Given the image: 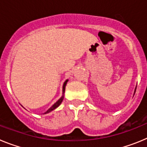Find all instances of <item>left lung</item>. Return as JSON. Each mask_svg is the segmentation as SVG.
Returning a JSON list of instances; mask_svg holds the SVG:
<instances>
[{"label": "left lung", "mask_w": 147, "mask_h": 147, "mask_svg": "<svg viewBox=\"0 0 147 147\" xmlns=\"http://www.w3.org/2000/svg\"><path fill=\"white\" fill-rule=\"evenodd\" d=\"M136 88H135V91H134V95H135V93H136Z\"/></svg>", "instance_id": "8db88e82"}]
</instances>
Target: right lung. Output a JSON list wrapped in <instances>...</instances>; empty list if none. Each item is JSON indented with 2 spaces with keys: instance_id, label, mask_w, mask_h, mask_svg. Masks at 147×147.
Instances as JSON below:
<instances>
[{
  "instance_id": "add662e5",
  "label": "right lung",
  "mask_w": 147,
  "mask_h": 147,
  "mask_svg": "<svg viewBox=\"0 0 147 147\" xmlns=\"http://www.w3.org/2000/svg\"><path fill=\"white\" fill-rule=\"evenodd\" d=\"M67 82H68V80H66L65 81L64 84H63V86H62V96L60 97V98L58 100L57 102H55V103H54V105H53L52 106H51V107L50 108L47 110V111H46V112L44 113L43 114H47V113H49L51 112V111H53L54 110H55L56 108H57L59 105H61V103H62V100H63V98H64V93H65V86H66V85H67Z\"/></svg>"
}]
</instances>
